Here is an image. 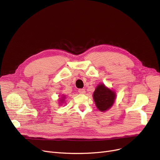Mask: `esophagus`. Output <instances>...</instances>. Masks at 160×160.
Listing matches in <instances>:
<instances>
[{
    "label": "esophagus",
    "instance_id": "34e87169",
    "mask_svg": "<svg viewBox=\"0 0 160 160\" xmlns=\"http://www.w3.org/2000/svg\"><path fill=\"white\" fill-rule=\"evenodd\" d=\"M78 92H79L80 94H85V93L86 92V91H85V88H80V89H79Z\"/></svg>",
    "mask_w": 160,
    "mask_h": 160
}]
</instances>
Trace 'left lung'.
Wrapping results in <instances>:
<instances>
[{"instance_id": "left-lung-1", "label": "left lung", "mask_w": 160, "mask_h": 160, "mask_svg": "<svg viewBox=\"0 0 160 160\" xmlns=\"http://www.w3.org/2000/svg\"><path fill=\"white\" fill-rule=\"evenodd\" d=\"M92 97L97 109L104 112L112 107L116 99V94L104 83H100L95 88Z\"/></svg>"}]
</instances>
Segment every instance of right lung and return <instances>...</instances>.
I'll return each instance as SVG.
<instances>
[{"label":"right lung","instance_id":"right-lung-1","mask_svg":"<svg viewBox=\"0 0 160 160\" xmlns=\"http://www.w3.org/2000/svg\"><path fill=\"white\" fill-rule=\"evenodd\" d=\"M66 95L62 94V97H61L60 98H59V100H58V101H59V102H59V104L62 105V104H65V102H66L65 100H66Z\"/></svg>","mask_w":160,"mask_h":160}]
</instances>
